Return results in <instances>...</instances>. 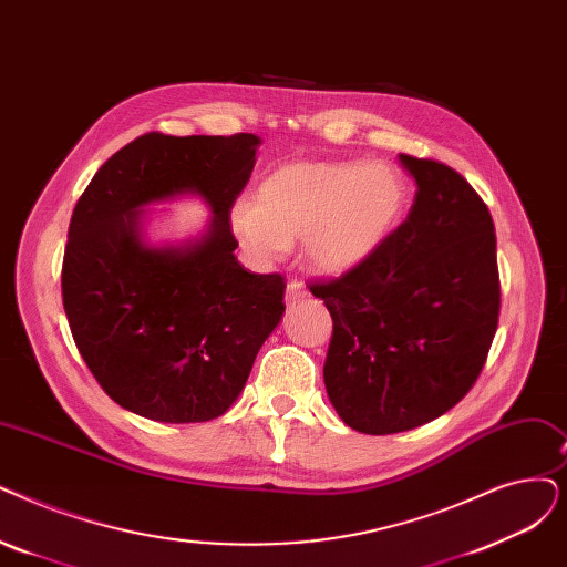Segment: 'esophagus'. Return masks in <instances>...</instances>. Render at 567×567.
<instances>
[{
  "instance_id": "obj_1",
  "label": "esophagus",
  "mask_w": 567,
  "mask_h": 567,
  "mask_svg": "<svg viewBox=\"0 0 567 567\" xmlns=\"http://www.w3.org/2000/svg\"><path fill=\"white\" fill-rule=\"evenodd\" d=\"M308 297H310V293H308L306 285H303L299 278H291V280L287 282V293H285L287 306H297V303H301V301L308 299Z\"/></svg>"
}]
</instances>
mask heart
<instances>
[{
	"mask_svg": "<svg viewBox=\"0 0 567 567\" xmlns=\"http://www.w3.org/2000/svg\"><path fill=\"white\" fill-rule=\"evenodd\" d=\"M408 183L386 162H287L270 174L255 204L231 210L240 248L259 261H278L303 240L306 264L322 276L348 274L396 229Z\"/></svg>",
	"mask_w": 567,
	"mask_h": 567,
	"instance_id": "b5f03b06",
	"label": "heart"
}]
</instances>
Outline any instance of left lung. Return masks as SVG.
Instances as JSON below:
<instances>
[{"label":"left lung","mask_w":567,"mask_h":567,"mask_svg":"<svg viewBox=\"0 0 567 567\" xmlns=\"http://www.w3.org/2000/svg\"><path fill=\"white\" fill-rule=\"evenodd\" d=\"M416 183L405 223L340 278L310 291L333 319L327 393L350 429L410 431L477 382L501 315L494 219L447 164L399 155Z\"/></svg>","instance_id":"8db88e82"}]
</instances>
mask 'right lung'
<instances>
[{
	"mask_svg": "<svg viewBox=\"0 0 567 567\" xmlns=\"http://www.w3.org/2000/svg\"><path fill=\"white\" fill-rule=\"evenodd\" d=\"M259 138L143 134L96 171L69 223L62 303L73 342L109 396L145 420L225 414L285 312V278L236 259L231 208ZM202 193L212 229L181 249L140 243L137 210Z\"/></svg>",
	"mask_w": 567,
	"mask_h": 567,
	"instance_id": "1",
	"label": "right lung"
}]
</instances>
